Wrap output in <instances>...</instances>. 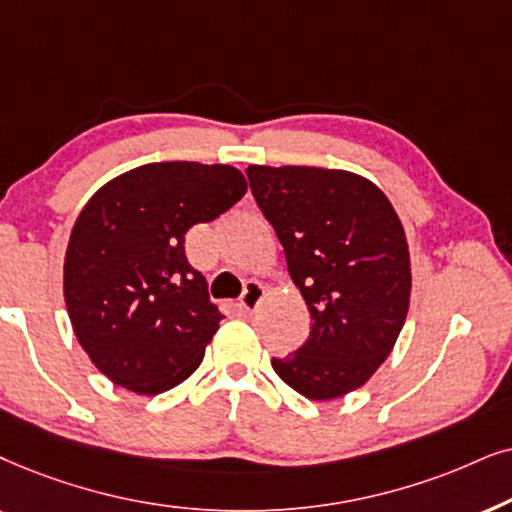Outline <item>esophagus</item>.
I'll return each instance as SVG.
<instances>
[{
    "mask_svg": "<svg viewBox=\"0 0 512 512\" xmlns=\"http://www.w3.org/2000/svg\"><path fill=\"white\" fill-rule=\"evenodd\" d=\"M264 295H267V288H264L262 283L257 281H250L248 285H245V292L241 297V306L245 311H255L257 306H260V302L264 299Z\"/></svg>",
    "mask_w": 512,
    "mask_h": 512,
    "instance_id": "obj_1",
    "label": "esophagus"
}]
</instances>
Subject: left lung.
I'll return each instance as SVG.
<instances>
[{
  "label": "left lung",
  "instance_id": "1",
  "mask_svg": "<svg viewBox=\"0 0 512 512\" xmlns=\"http://www.w3.org/2000/svg\"><path fill=\"white\" fill-rule=\"evenodd\" d=\"M248 180L313 318L302 349L271 367L304 398H342L367 384L405 325L403 222L374 182L349 170L248 166Z\"/></svg>",
  "mask_w": 512,
  "mask_h": 512
}]
</instances>
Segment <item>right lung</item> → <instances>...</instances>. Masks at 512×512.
Returning a JSON list of instances; mask_svg holds the SVG:
<instances>
[{"label":"right lung","instance_id":"right-lung-1","mask_svg":"<svg viewBox=\"0 0 512 512\" xmlns=\"http://www.w3.org/2000/svg\"><path fill=\"white\" fill-rule=\"evenodd\" d=\"M248 192L234 166L145 163L102 185L67 243L63 295L91 363L140 395L182 384L201 365L222 313L185 255V234Z\"/></svg>","mask_w":512,"mask_h":512}]
</instances>
